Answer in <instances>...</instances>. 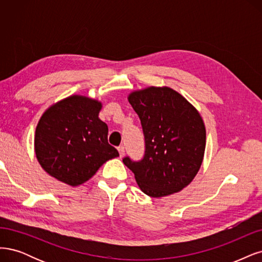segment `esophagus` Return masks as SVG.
<instances>
[{
  "label": "esophagus",
  "mask_w": 262,
  "mask_h": 262,
  "mask_svg": "<svg viewBox=\"0 0 262 262\" xmlns=\"http://www.w3.org/2000/svg\"><path fill=\"white\" fill-rule=\"evenodd\" d=\"M117 150H119V152H120V157H123L125 154V147L122 145L120 147H117Z\"/></svg>",
  "instance_id": "1"
}]
</instances>
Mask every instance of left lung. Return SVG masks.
<instances>
[{
	"label": "left lung",
	"instance_id": "obj_1",
	"mask_svg": "<svg viewBox=\"0 0 262 262\" xmlns=\"http://www.w3.org/2000/svg\"><path fill=\"white\" fill-rule=\"evenodd\" d=\"M139 116L145 152L124 164L146 195L160 198L179 192L193 180L204 159L206 128L200 114L179 92L150 87L128 97Z\"/></svg>",
	"mask_w": 262,
	"mask_h": 262
}]
</instances>
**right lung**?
Masks as SVG:
<instances>
[{
	"label": "right lung",
	"mask_w": 262,
	"mask_h": 262,
	"mask_svg": "<svg viewBox=\"0 0 262 262\" xmlns=\"http://www.w3.org/2000/svg\"><path fill=\"white\" fill-rule=\"evenodd\" d=\"M101 103L73 96L54 104L40 119L35 150L40 165L71 186L87 182L119 151L107 141V125L99 119Z\"/></svg>",
	"instance_id": "obj_1"
}]
</instances>
